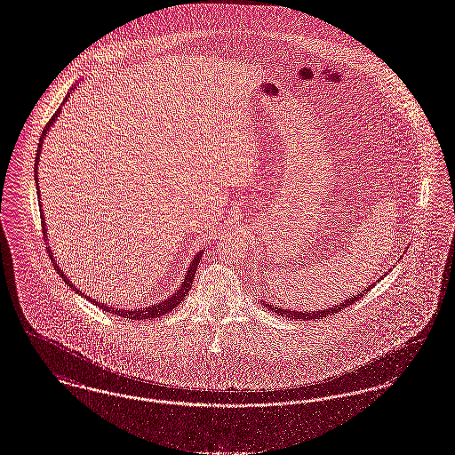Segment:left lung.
I'll list each match as a JSON object with an SVG mask.
<instances>
[{"mask_svg":"<svg viewBox=\"0 0 455 455\" xmlns=\"http://www.w3.org/2000/svg\"><path fill=\"white\" fill-rule=\"evenodd\" d=\"M373 285H375V282H373L372 285H369L367 289L362 290L358 295H349V299H346V300H342V302H339L337 306H333V307H329V309H323V311H290V309H283V307H280V306H271V304H267L266 300H262V306L264 307H267L269 311H273V313H276V315H280V316H285V318H290V320H295V322H307V320H322V318H327L329 315H333V313H339L340 309H344V307H347V306H351V304H355L356 300H360L367 291H371Z\"/></svg>","mask_w":455,"mask_h":455,"instance_id":"obj_1","label":"left lung"}]
</instances>
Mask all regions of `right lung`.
<instances>
[{
  "label": "right lung",
  "instance_id": "add662e5",
  "mask_svg": "<svg viewBox=\"0 0 455 455\" xmlns=\"http://www.w3.org/2000/svg\"><path fill=\"white\" fill-rule=\"evenodd\" d=\"M71 97V93H68L66 95V99H64V102H68V99ZM60 115V109H57L55 111V115L52 116V120L46 124L44 126V130H43L42 137H40V144H38V151H36V165H35V180H36V186H38V162H40V155H42V146H43V139H44V135H46V132H48V128L52 126V124H55V120H57V116ZM40 195V193H38ZM42 224H43V235H44V238H46V229H44V217H43L42 212ZM48 253H50V259H52V262H53V267L57 269V273L62 276V280L68 283V287L69 289L75 290L76 293H80V295H84L82 290L76 289L69 280H68V276L59 269V266H57V260L53 259V255H52V251H50V247H48ZM202 253L204 251H200V253H196V257L191 260V264H189V267H188V273H186V276H184V282L180 283V287L179 290L175 291V293H172L170 297H166L164 299L162 302H158V304H155V306H148V307H140V309H128V311H124V309H116V307H111V306H106L104 302H97L95 299H92L90 295H84V299L86 300H90L92 304H95V306H99L100 309H104V311H109V313H113V315H120V316H124L126 320H153V318H160V316H164L166 315L168 311H172L173 307H177L182 300H184V297L188 295V291L191 290V285H193V282H195V273H196V269H198V264H200V259H202Z\"/></svg>",
  "mask_w": 455,
  "mask_h": 455
}]
</instances>
